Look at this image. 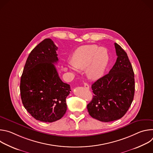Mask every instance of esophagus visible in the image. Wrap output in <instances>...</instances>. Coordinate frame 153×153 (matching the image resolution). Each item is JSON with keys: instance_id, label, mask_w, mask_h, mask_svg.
Here are the masks:
<instances>
[{"instance_id": "34e87169", "label": "esophagus", "mask_w": 153, "mask_h": 153, "mask_svg": "<svg viewBox=\"0 0 153 153\" xmlns=\"http://www.w3.org/2000/svg\"><path fill=\"white\" fill-rule=\"evenodd\" d=\"M83 85H84V87H85V88H86V89H89V88H90V86H89V85H88V83H84Z\"/></svg>"}]
</instances>
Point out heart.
<instances>
[{
    "mask_svg": "<svg viewBox=\"0 0 153 153\" xmlns=\"http://www.w3.org/2000/svg\"><path fill=\"white\" fill-rule=\"evenodd\" d=\"M110 56L105 48L96 45H86L77 48L68 65L71 71L86 68V74L90 79L97 80L103 76L108 67Z\"/></svg>",
    "mask_w": 153,
    "mask_h": 153,
    "instance_id": "1",
    "label": "heart"
}]
</instances>
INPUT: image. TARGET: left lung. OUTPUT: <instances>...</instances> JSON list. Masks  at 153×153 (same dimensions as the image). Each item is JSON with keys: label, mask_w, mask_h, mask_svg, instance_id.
Returning <instances> with one entry per match:
<instances>
[{"label": "left lung", "mask_w": 153, "mask_h": 153, "mask_svg": "<svg viewBox=\"0 0 153 153\" xmlns=\"http://www.w3.org/2000/svg\"><path fill=\"white\" fill-rule=\"evenodd\" d=\"M117 58L108 74L91 86L94 94L87 105L94 119L109 122L122 118L132 103L135 91L134 73L126 53L115 43Z\"/></svg>", "instance_id": "obj_1"}]
</instances>
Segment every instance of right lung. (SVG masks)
Masks as SVG:
<instances>
[{
	"label": "right lung",
	"mask_w": 153,
	"mask_h": 153,
	"mask_svg": "<svg viewBox=\"0 0 153 153\" xmlns=\"http://www.w3.org/2000/svg\"><path fill=\"white\" fill-rule=\"evenodd\" d=\"M57 47L45 39L31 51L20 84V96L27 111L36 120L53 122L66 113L70 85L60 79L54 64L59 59Z\"/></svg>",
	"instance_id": "right-lung-1"
}]
</instances>
